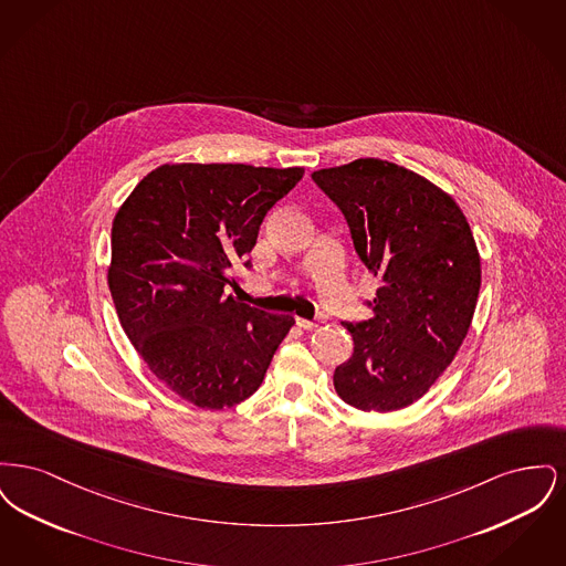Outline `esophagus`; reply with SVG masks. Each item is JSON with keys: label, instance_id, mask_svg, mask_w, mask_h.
Wrapping results in <instances>:
<instances>
[{"label": "esophagus", "instance_id": "esophagus-1", "mask_svg": "<svg viewBox=\"0 0 566 566\" xmlns=\"http://www.w3.org/2000/svg\"><path fill=\"white\" fill-rule=\"evenodd\" d=\"M296 324L303 328V331H314L318 323H314V321H307V318H296Z\"/></svg>", "mask_w": 566, "mask_h": 566}]
</instances>
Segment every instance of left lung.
Listing matches in <instances>:
<instances>
[{
    "label": "left lung",
    "instance_id": "1",
    "mask_svg": "<svg viewBox=\"0 0 566 566\" xmlns=\"http://www.w3.org/2000/svg\"><path fill=\"white\" fill-rule=\"evenodd\" d=\"M312 180L344 212L379 289L365 323H344L354 354L333 384L363 411H397L429 392L473 321L482 261L457 201L420 174L381 159L318 169Z\"/></svg>",
    "mask_w": 566,
    "mask_h": 566
}]
</instances>
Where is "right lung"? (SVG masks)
<instances>
[{
    "label": "right lung",
    "mask_w": 566,
    "mask_h": 566,
    "mask_svg": "<svg viewBox=\"0 0 566 566\" xmlns=\"http://www.w3.org/2000/svg\"><path fill=\"white\" fill-rule=\"evenodd\" d=\"M303 167L165 163L139 180L112 222L108 286L146 367L201 409L256 392L295 318L233 295L231 268ZM248 265V263H245Z\"/></svg>",
    "instance_id": "add662e5"
}]
</instances>
